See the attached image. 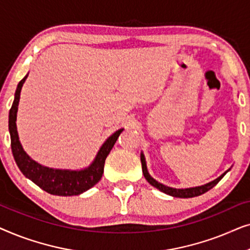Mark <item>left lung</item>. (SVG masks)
I'll return each instance as SVG.
<instances>
[{
  "label": "left lung",
  "mask_w": 250,
  "mask_h": 250,
  "mask_svg": "<svg viewBox=\"0 0 250 250\" xmlns=\"http://www.w3.org/2000/svg\"><path fill=\"white\" fill-rule=\"evenodd\" d=\"M141 163H142L143 175H145L146 180L148 181V182L151 184L152 187H155V188H157V189H159L164 193L169 194V196H173V197H179V198H192V197L200 196V194L207 192L208 190H210L211 188H214L215 186H216V184L222 180V177H223L225 174H227V172L223 173L220 177H217L216 180L211 181V182L207 183V184H204V186L196 187V188H189V189H174V188L166 187V186H164V184H162V183L157 182L156 180H153L152 177L149 175L148 169H146L145 156H143L142 153H141Z\"/></svg>",
  "instance_id": "1"
}]
</instances>
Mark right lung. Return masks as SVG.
I'll list each match as a JSON object with an SVG mask.
<instances>
[{"label": "right lung", "instance_id": "right-lung-1", "mask_svg": "<svg viewBox=\"0 0 250 250\" xmlns=\"http://www.w3.org/2000/svg\"><path fill=\"white\" fill-rule=\"evenodd\" d=\"M27 76L28 75H26L19 82L15 93V100H13L12 107L9 112V131L10 138H11L13 158H15L17 165L23 175L32 180L34 183L37 184L41 189L46 191V192L56 194V196H77V194L83 193L84 191L95 186L101 180L105 158L117 141L119 134L123 132V128L118 129L110 138L107 139V141L99 150L94 162L87 168L82 170H66L53 169L40 165L35 160L29 158V156L23 151L18 138V132H17L16 121L20 92H21L22 84L25 83Z\"/></svg>", "mask_w": 250, "mask_h": 250}]
</instances>
